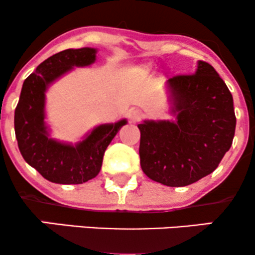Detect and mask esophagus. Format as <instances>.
Wrapping results in <instances>:
<instances>
[{
  "instance_id": "34e87169",
  "label": "esophagus",
  "mask_w": 255,
  "mask_h": 255,
  "mask_svg": "<svg viewBox=\"0 0 255 255\" xmlns=\"http://www.w3.org/2000/svg\"><path fill=\"white\" fill-rule=\"evenodd\" d=\"M142 118H144V115H142L141 111L139 110H131L129 111V114H128V119H129L131 122L141 121Z\"/></svg>"
}]
</instances>
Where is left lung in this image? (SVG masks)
Returning a JSON list of instances; mask_svg holds the SVG:
<instances>
[{
  "label": "left lung",
  "instance_id": "left-lung-1",
  "mask_svg": "<svg viewBox=\"0 0 255 255\" xmlns=\"http://www.w3.org/2000/svg\"><path fill=\"white\" fill-rule=\"evenodd\" d=\"M176 121H144L140 129V165L151 180L169 187L192 184L215 170L235 134L236 118L229 89L210 63L166 81Z\"/></svg>",
  "mask_w": 255,
  "mask_h": 255
}]
</instances>
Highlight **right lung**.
Segmentation results:
<instances>
[{"label": "right lung", "mask_w": 255, "mask_h": 255, "mask_svg": "<svg viewBox=\"0 0 255 255\" xmlns=\"http://www.w3.org/2000/svg\"><path fill=\"white\" fill-rule=\"evenodd\" d=\"M96 49H67L46 58L25 79L14 115L17 146L26 162L50 182L84 183L101 171L104 152L126 120L102 125L75 146L61 144L48 136L44 125V103L48 85L73 67L90 66Z\"/></svg>", "instance_id": "add662e5"}]
</instances>
